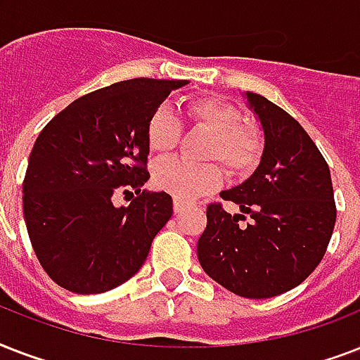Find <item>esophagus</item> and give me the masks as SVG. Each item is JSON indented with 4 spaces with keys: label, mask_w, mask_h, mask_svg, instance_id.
I'll list each match as a JSON object with an SVG mask.
<instances>
[{
    "label": "esophagus",
    "mask_w": 360,
    "mask_h": 360,
    "mask_svg": "<svg viewBox=\"0 0 360 360\" xmlns=\"http://www.w3.org/2000/svg\"><path fill=\"white\" fill-rule=\"evenodd\" d=\"M186 205L183 202H179V200H174V213L175 214H179L181 211H183V209H185Z\"/></svg>",
    "instance_id": "esophagus-1"
}]
</instances>
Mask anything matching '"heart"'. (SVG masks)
<instances>
[{
	"mask_svg": "<svg viewBox=\"0 0 360 360\" xmlns=\"http://www.w3.org/2000/svg\"><path fill=\"white\" fill-rule=\"evenodd\" d=\"M186 117L198 129L211 134L203 149V158L219 160L231 177H246L254 172L263 153L259 129L245 123V115L236 104L220 97L191 98L185 106ZM181 136V123L168 108L153 110L146 124L147 146L153 153L172 151ZM222 181L217 164H191L179 158L160 160L153 169V185L179 202H192L213 192Z\"/></svg>",
	"mask_w": 360,
	"mask_h": 360,
	"instance_id": "1",
	"label": "heart"
}]
</instances>
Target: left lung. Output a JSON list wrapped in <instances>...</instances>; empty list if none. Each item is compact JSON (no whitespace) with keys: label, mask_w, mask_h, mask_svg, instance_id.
<instances>
[{"label":"left lung","mask_w":360,"mask_h":360,"mask_svg":"<svg viewBox=\"0 0 360 360\" xmlns=\"http://www.w3.org/2000/svg\"><path fill=\"white\" fill-rule=\"evenodd\" d=\"M245 97L262 123V160L245 183L220 192L240 214L222 203L207 207L198 259L236 295L269 299L293 290L323 259L336 222L335 192L329 166L307 130L262 95ZM245 214L251 224L239 229Z\"/></svg>","instance_id":"1"}]
</instances>
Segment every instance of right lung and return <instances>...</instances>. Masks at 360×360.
I'll return each instance as SVG.
<instances>
[{
  "label": "right lung",
  "instance_id": "1",
  "mask_svg": "<svg viewBox=\"0 0 360 360\" xmlns=\"http://www.w3.org/2000/svg\"><path fill=\"white\" fill-rule=\"evenodd\" d=\"M186 80L132 78L76 98L42 129L24 177V219L42 269L80 295L134 276L174 213L149 179L146 124ZM136 196L115 208L114 193Z\"/></svg>",
  "mask_w": 360,
  "mask_h": 360
}]
</instances>
